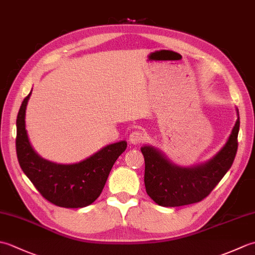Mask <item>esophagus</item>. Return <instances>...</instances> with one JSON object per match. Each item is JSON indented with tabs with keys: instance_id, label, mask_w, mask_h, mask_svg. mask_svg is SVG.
<instances>
[{
	"instance_id": "esophagus-1",
	"label": "esophagus",
	"mask_w": 255,
	"mask_h": 255,
	"mask_svg": "<svg viewBox=\"0 0 255 255\" xmlns=\"http://www.w3.org/2000/svg\"><path fill=\"white\" fill-rule=\"evenodd\" d=\"M144 140H145L144 133L140 130H134L130 133V136H129V141H130L132 144H140L142 143Z\"/></svg>"
}]
</instances>
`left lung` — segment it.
<instances>
[{"mask_svg": "<svg viewBox=\"0 0 255 255\" xmlns=\"http://www.w3.org/2000/svg\"><path fill=\"white\" fill-rule=\"evenodd\" d=\"M238 119L228 141L213 159L193 167L173 165L164 155L150 145H144V186L154 202L164 207L198 203L210 194L231 167L238 150Z\"/></svg>", "mask_w": 255, "mask_h": 255, "instance_id": "obj_1", "label": "left lung"}]
</instances>
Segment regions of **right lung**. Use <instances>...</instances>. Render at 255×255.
Segmentation results:
<instances>
[{"instance_id": "add662e5", "label": "right lung", "mask_w": 255, "mask_h": 255, "mask_svg": "<svg viewBox=\"0 0 255 255\" xmlns=\"http://www.w3.org/2000/svg\"><path fill=\"white\" fill-rule=\"evenodd\" d=\"M30 93L21 103L16 121V153L21 170L51 204L66 208L91 205L101 195L114 163L126 150L127 142L108 144L75 164H57L44 160L32 149L25 129V111Z\"/></svg>"}]
</instances>
